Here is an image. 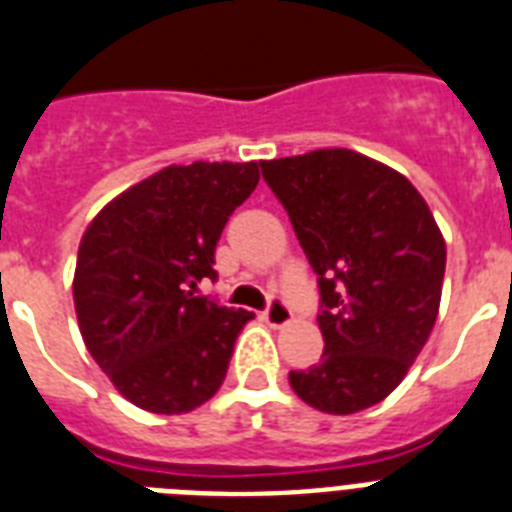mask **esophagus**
Segmentation results:
<instances>
[{
  "instance_id": "1",
  "label": "esophagus",
  "mask_w": 512,
  "mask_h": 512,
  "mask_svg": "<svg viewBox=\"0 0 512 512\" xmlns=\"http://www.w3.org/2000/svg\"><path fill=\"white\" fill-rule=\"evenodd\" d=\"M263 319L268 327H284V324L292 321V308H289L281 297H273L271 303H268V308L263 311Z\"/></svg>"
}]
</instances>
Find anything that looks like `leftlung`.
Instances as JSON below:
<instances>
[{"label":"left lung","mask_w":512,"mask_h":512,"mask_svg":"<svg viewBox=\"0 0 512 512\" xmlns=\"http://www.w3.org/2000/svg\"><path fill=\"white\" fill-rule=\"evenodd\" d=\"M319 281V364L289 372L305 404L356 414L380 404L436 324L446 244L404 175L348 148L260 162Z\"/></svg>","instance_id":"left-lung-1"}]
</instances>
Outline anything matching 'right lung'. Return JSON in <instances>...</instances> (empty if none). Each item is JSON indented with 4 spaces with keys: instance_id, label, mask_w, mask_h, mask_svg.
Segmentation results:
<instances>
[{
    "instance_id": "add662e5",
    "label": "right lung",
    "mask_w": 512,
    "mask_h": 512,
    "mask_svg": "<svg viewBox=\"0 0 512 512\" xmlns=\"http://www.w3.org/2000/svg\"><path fill=\"white\" fill-rule=\"evenodd\" d=\"M255 162L167 167L100 209L79 244L74 305L84 345L127 401L185 414L223 385L255 313L199 295L215 247L255 191Z\"/></svg>"
}]
</instances>
